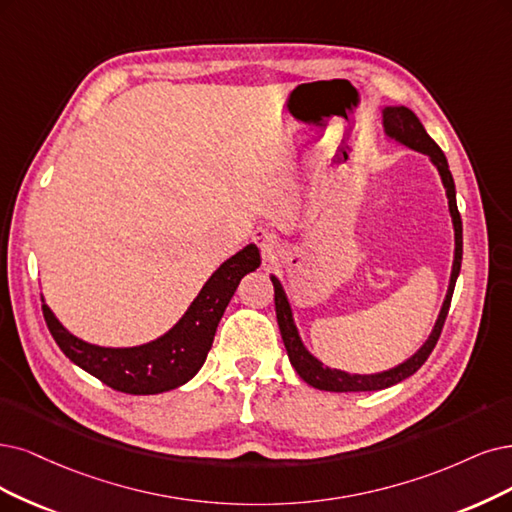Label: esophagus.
I'll return each mask as SVG.
<instances>
[{
    "label": "esophagus",
    "instance_id": "obj_1",
    "mask_svg": "<svg viewBox=\"0 0 512 512\" xmlns=\"http://www.w3.org/2000/svg\"><path fill=\"white\" fill-rule=\"evenodd\" d=\"M253 240L257 242V246L266 259L276 255V251L280 249V238L274 230H270V227H257V230L253 232Z\"/></svg>",
    "mask_w": 512,
    "mask_h": 512
}]
</instances>
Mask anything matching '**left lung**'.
Returning a JSON list of instances; mask_svg holds the SVG:
<instances>
[{
	"mask_svg": "<svg viewBox=\"0 0 512 512\" xmlns=\"http://www.w3.org/2000/svg\"><path fill=\"white\" fill-rule=\"evenodd\" d=\"M382 124H384L386 141L409 147L413 151H418V154H424L430 160V164L437 168V173L441 177V183L445 187V196H447L449 217H451V225H453V263H451L449 287H447V295L443 299L441 312L437 316V323H434L428 339L409 358H405V361L399 365H394L384 371H377V373H348L344 369L329 367L327 363L320 361L316 354L310 352L304 339H301L299 327L295 323L293 304H291L285 285H282L276 274H270V278L274 282L276 318H278L282 342H285V348L289 354V361L301 380L310 384L312 388L325 390V392L384 390V388H390L394 384L407 380L409 375L418 371L426 363V358L430 356V352L439 342V335L443 331L445 318L449 312L451 295H453V289H456V280H458L460 268H462V219H460L458 202H456V183H453L445 154L441 151V147L430 139L420 118L415 116V113L405 105H384L382 107Z\"/></svg>",
	"mask_w": 512,
	"mask_h": 512,
	"instance_id": "8db88e82",
	"label": "left lung"
}]
</instances>
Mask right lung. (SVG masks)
Instances as JSON below:
<instances>
[{
	"mask_svg": "<svg viewBox=\"0 0 512 512\" xmlns=\"http://www.w3.org/2000/svg\"><path fill=\"white\" fill-rule=\"evenodd\" d=\"M261 266L257 244H246L208 276L185 314L160 337L139 346H97L73 335L46 304L42 310L54 342L71 363L126 394H160L187 384L202 369L219 320L240 280Z\"/></svg>",
	"mask_w": 512,
	"mask_h": 512,
	"instance_id": "right-lung-1",
	"label": "right lung"
}]
</instances>
